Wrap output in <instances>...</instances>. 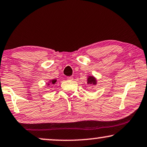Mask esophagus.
Wrapping results in <instances>:
<instances>
[{"mask_svg":"<svg viewBox=\"0 0 147 147\" xmlns=\"http://www.w3.org/2000/svg\"><path fill=\"white\" fill-rule=\"evenodd\" d=\"M67 80H73V76H68V77H67Z\"/></svg>","mask_w":147,"mask_h":147,"instance_id":"1","label":"esophagus"}]
</instances>
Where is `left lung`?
Segmentation results:
<instances>
[{
  "instance_id": "left-lung-1",
  "label": "left lung",
  "mask_w": 147,
  "mask_h": 147,
  "mask_svg": "<svg viewBox=\"0 0 147 147\" xmlns=\"http://www.w3.org/2000/svg\"><path fill=\"white\" fill-rule=\"evenodd\" d=\"M87 84H96V80L94 76H88V78H87Z\"/></svg>"
}]
</instances>
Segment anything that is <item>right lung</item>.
<instances>
[{"label":"right lung","instance_id":"add662e5","mask_svg":"<svg viewBox=\"0 0 147 147\" xmlns=\"http://www.w3.org/2000/svg\"><path fill=\"white\" fill-rule=\"evenodd\" d=\"M56 82H57V80H56V79H53V80H51V81H50V83H51V84H54ZM49 84H50L48 83V85H49Z\"/></svg>","mask_w":147,"mask_h":147}]
</instances>
